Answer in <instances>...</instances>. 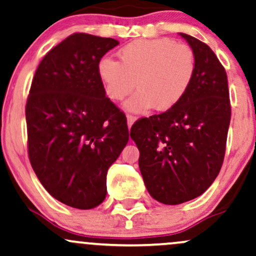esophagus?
Masks as SVG:
<instances>
[{"label": "esophagus", "mask_w": 256, "mask_h": 256, "mask_svg": "<svg viewBox=\"0 0 256 256\" xmlns=\"http://www.w3.org/2000/svg\"><path fill=\"white\" fill-rule=\"evenodd\" d=\"M126 118H128V128H131L132 126V124H134V122H136V116H132V114H128V116H126Z\"/></svg>", "instance_id": "1"}]
</instances>
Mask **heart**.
I'll list each match as a JSON object with an SVG mask.
<instances>
[{
    "instance_id": "1",
    "label": "heart",
    "mask_w": 256,
    "mask_h": 256,
    "mask_svg": "<svg viewBox=\"0 0 256 256\" xmlns=\"http://www.w3.org/2000/svg\"><path fill=\"white\" fill-rule=\"evenodd\" d=\"M119 61L104 58L98 66L104 94L112 101L126 102L128 110H168L185 98L198 70V58L188 44L171 38L137 40L118 52Z\"/></svg>"
}]
</instances>
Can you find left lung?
<instances>
[{
  "mask_svg": "<svg viewBox=\"0 0 256 256\" xmlns=\"http://www.w3.org/2000/svg\"><path fill=\"white\" fill-rule=\"evenodd\" d=\"M198 58L196 76L179 104L138 119L130 136L152 198L179 204L204 194L219 174L231 119L228 76L207 44L180 34Z\"/></svg>",
  "mask_w": 256,
  "mask_h": 256,
  "instance_id": "1",
  "label": "left lung"
}]
</instances>
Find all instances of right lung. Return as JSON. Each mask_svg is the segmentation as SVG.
<instances>
[{
	"mask_svg": "<svg viewBox=\"0 0 256 256\" xmlns=\"http://www.w3.org/2000/svg\"><path fill=\"white\" fill-rule=\"evenodd\" d=\"M119 42L73 34L38 64L25 107L28 152L54 198L78 210L104 202L107 171L128 142L125 113L106 96L98 66Z\"/></svg>",
	"mask_w": 256,
	"mask_h": 256,
	"instance_id": "right-lung-1",
	"label": "right lung"
}]
</instances>
